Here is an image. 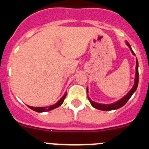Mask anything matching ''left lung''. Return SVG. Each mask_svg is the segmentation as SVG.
<instances>
[{"mask_svg":"<svg viewBox=\"0 0 149 149\" xmlns=\"http://www.w3.org/2000/svg\"><path fill=\"white\" fill-rule=\"evenodd\" d=\"M127 45L128 46L129 48H130V49H131V52L133 53V54L135 55V54H134V52L133 51V50L131 49V45H129L128 42H127ZM136 74H135V83H134V86H133L132 89H131V91L129 92L128 93H127V95H126L124 98H122V99L119 100V101H117V102H116V103L114 104H98V103H95V102H94V101H92L89 98V101H90L91 104H92V106L93 107H95V108L96 109H98V110H104V111H108V110H116V109H119L120 108V107H122V106H124V105L127 102V101H128L129 99H130V98L131 97V95H132L133 94H134V93L136 91V88H137V86H138V82H139V72H138V61H137V59H136ZM86 92H87L88 93V88L86 89Z\"/></svg>","mask_w":149,"mask_h":149,"instance_id":"left-lung-1","label":"left lung"}]
</instances>
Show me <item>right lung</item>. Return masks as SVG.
I'll list each match as a JSON object with an SVG mask.
<instances>
[{
    "label": "right lung",
    "mask_w": 149,
    "mask_h": 149,
    "mask_svg": "<svg viewBox=\"0 0 149 149\" xmlns=\"http://www.w3.org/2000/svg\"><path fill=\"white\" fill-rule=\"evenodd\" d=\"M65 96H66V93H65V95L62 97V98L60 100V101H57V103H56L54 105H51V106L48 107H30V106H28V107L31 109V110H34V111L38 112V113H42V112H45V111H49V110H54V109L60 107V105L63 103L64 99L65 98Z\"/></svg>",
    "instance_id": "1"
}]
</instances>
